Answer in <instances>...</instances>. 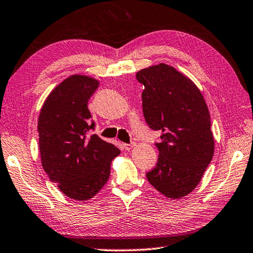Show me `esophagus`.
I'll return each mask as SVG.
<instances>
[{"mask_svg":"<svg viewBox=\"0 0 253 253\" xmlns=\"http://www.w3.org/2000/svg\"><path fill=\"white\" fill-rule=\"evenodd\" d=\"M133 146H134V144H124L123 145L124 150H126V151H130L131 148H133Z\"/></svg>","mask_w":253,"mask_h":253,"instance_id":"1","label":"esophagus"}]
</instances>
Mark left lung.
Returning a JSON list of instances; mask_svg holds the SVG:
<instances>
[{
    "instance_id": "1",
    "label": "left lung",
    "mask_w": 253,
    "mask_h": 253,
    "mask_svg": "<svg viewBox=\"0 0 253 253\" xmlns=\"http://www.w3.org/2000/svg\"><path fill=\"white\" fill-rule=\"evenodd\" d=\"M144 85L143 114L147 125L162 131L159 159L146 173L152 186L179 199L198 186L214 155L211 115L203 93L191 80L164 63L136 73Z\"/></svg>"
}]
</instances>
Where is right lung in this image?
<instances>
[{"label":"right lung","instance_id":"add662e5","mask_svg":"<svg viewBox=\"0 0 253 253\" xmlns=\"http://www.w3.org/2000/svg\"><path fill=\"white\" fill-rule=\"evenodd\" d=\"M91 76L74 74L48 94L38 118L42 166L64 195L79 202L93 197L107 183L119 148L97 134L87 101L98 89Z\"/></svg>","mask_w":253,"mask_h":253}]
</instances>
